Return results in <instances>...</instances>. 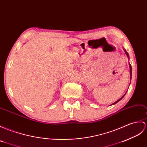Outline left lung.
<instances>
[{"mask_svg":"<svg viewBox=\"0 0 147 147\" xmlns=\"http://www.w3.org/2000/svg\"><path fill=\"white\" fill-rule=\"evenodd\" d=\"M124 51H125V53L126 54H127V57L129 58V55H128V53L127 52V51H126V50H125L124 49ZM129 73H130V80L131 79V72H132V70H131V64H129ZM125 93V94H126ZM125 94L123 95V96L121 98H120V99H119V100H118V101H116V102H115V103H113L112 105H115V104H116V103H118V102L119 101H120L121 100V99L123 98L124 96H125Z\"/></svg>","mask_w":147,"mask_h":147,"instance_id":"left-lung-1","label":"left lung"}]
</instances>
